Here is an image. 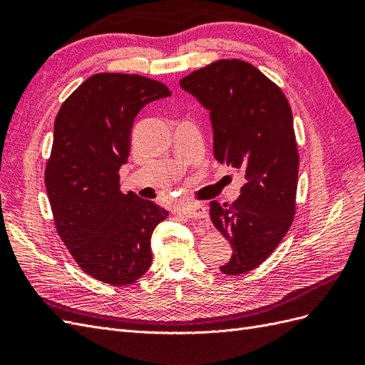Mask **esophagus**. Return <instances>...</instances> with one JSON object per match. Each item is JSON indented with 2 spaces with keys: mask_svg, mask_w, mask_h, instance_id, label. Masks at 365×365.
Returning a JSON list of instances; mask_svg holds the SVG:
<instances>
[{
  "mask_svg": "<svg viewBox=\"0 0 365 365\" xmlns=\"http://www.w3.org/2000/svg\"><path fill=\"white\" fill-rule=\"evenodd\" d=\"M181 212L193 219H207L208 213H207V208L200 204V202H189V204H184L181 207Z\"/></svg>",
  "mask_w": 365,
  "mask_h": 365,
  "instance_id": "1",
  "label": "esophagus"
}]
</instances>
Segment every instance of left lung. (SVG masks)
I'll use <instances>...</instances> for the list:
<instances>
[{
  "instance_id": "8db88e82",
  "label": "left lung",
  "mask_w": 365,
  "mask_h": 365,
  "mask_svg": "<svg viewBox=\"0 0 365 365\" xmlns=\"http://www.w3.org/2000/svg\"><path fill=\"white\" fill-rule=\"evenodd\" d=\"M210 111L213 152L244 173L233 204H210L215 227L230 240L227 275L257 268L288 233L295 215L298 148L292 111L282 88L254 65L220 59L180 81Z\"/></svg>"
}]
</instances>
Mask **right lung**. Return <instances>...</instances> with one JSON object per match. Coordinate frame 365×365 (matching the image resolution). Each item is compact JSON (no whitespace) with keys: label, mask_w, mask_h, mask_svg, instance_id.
<instances>
[{"label":"right lung","mask_w":365,"mask_h":365,"mask_svg":"<svg viewBox=\"0 0 365 365\" xmlns=\"http://www.w3.org/2000/svg\"><path fill=\"white\" fill-rule=\"evenodd\" d=\"M170 94L145 76L98 73L70 94L54 120L46 165L54 225L96 280L126 286L150 267L152 233L169 212L134 192L121 193L118 170L140 109Z\"/></svg>","instance_id":"obj_1"}]
</instances>
